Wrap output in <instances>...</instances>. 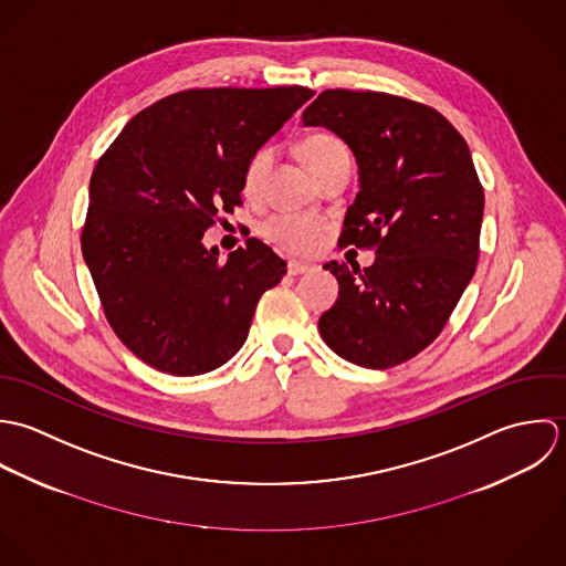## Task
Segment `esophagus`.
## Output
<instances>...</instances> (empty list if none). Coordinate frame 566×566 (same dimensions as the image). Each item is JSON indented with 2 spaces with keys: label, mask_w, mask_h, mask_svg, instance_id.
Instances as JSON below:
<instances>
[{
  "label": "esophagus",
  "mask_w": 566,
  "mask_h": 566,
  "mask_svg": "<svg viewBox=\"0 0 566 566\" xmlns=\"http://www.w3.org/2000/svg\"><path fill=\"white\" fill-rule=\"evenodd\" d=\"M313 269H315V264L302 262V260H289V264H286L289 275H304V273H311Z\"/></svg>",
  "instance_id": "obj_1"
}]
</instances>
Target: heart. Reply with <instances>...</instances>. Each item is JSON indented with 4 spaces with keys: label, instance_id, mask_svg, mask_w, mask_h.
Instances as JSON below:
<instances>
[{
    "label": "heart",
    "instance_id": "heart-1",
    "mask_svg": "<svg viewBox=\"0 0 566 566\" xmlns=\"http://www.w3.org/2000/svg\"><path fill=\"white\" fill-rule=\"evenodd\" d=\"M345 146L340 144V139L328 135V133H317V135H308L302 144H300V157L306 164V168L315 175L333 155L343 153ZM273 161V150L271 148H258L242 172V192L247 197L258 195L262 179L269 170ZM324 221L315 219V217H306V214H273L269 217L262 226L260 233L264 235V240H269L271 244H275L282 251L289 253H306L311 251L319 238L324 235Z\"/></svg>",
    "mask_w": 566,
    "mask_h": 566
}]
</instances>
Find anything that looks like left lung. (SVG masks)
<instances>
[{
	"mask_svg": "<svg viewBox=\"0 0 566 566\" xmlns=\"http://www.w3.org/2000/svg\"><path fill=\"white\" fill-rule=\"evenodd\" d=\"M302 122L349 146L358 195L340 240L376 247L363 271L324 264L339 297L319 333L349 363L394 367L442 333L474 275L483 188L470 148L436 109L378 92L328 90Z\"/></svg>",
	"mask_w": 566,
	"mask_h": 566,
	"instance_id": "obj_1",
	"label": "left lung"
}]
</instances>
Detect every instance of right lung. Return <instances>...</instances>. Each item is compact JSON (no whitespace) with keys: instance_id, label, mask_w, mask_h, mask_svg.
I'll use <instances>...</instances> for the list:
<instances>
[{"instance_id":"add662e5","label":"right lung","mask_w":566,"mask_h":566,"mask_svg":"<svg viewBox=\"0 0 566 566\" xmlns=\"http://www.w3.org/2000/svg\"><path fill=\"white\" fill-rule=\"evenodd\" d=\"M308 87L190 90L135 115L96 164L83 258L119 340L150 367L199 376L247 340L286 262L251 238L219 260L203 233L240 206L242 172Z\"/></svg>"}]
</instances>
